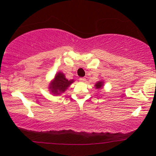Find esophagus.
<instances>
[{
  "label": "esophagus",
  "mask_w": 156,
  "mask_h": 156,
  "mask_svg": "<svg viewBox=\"0 0 156 156\" xmlns=\"http://www.w3.org/2000/svg\"><path fill=\"white\" fill-rule=\"evenodd\" d=\"M79 81H81V82H84V81H86V79L84 78H79Z\"/></svg>",
  "instance_id": "34e87169"
}]
</instances>
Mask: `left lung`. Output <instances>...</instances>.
<instances>
[{
  "instance_id": "obj_1",
  "label": "left lung",
  "mask_w": 156,
  "mask_h": 156,
  "mask_svg": "<svg viewBox=\"0 0 156 156\" xmlns=\"http://www.w3.org/2000/svg\"><path fill=\"white\" fill-rule=\"evenodd\" d=\"M103 81H98V82L96 83V84H95L96 89H100V88L103 87Z\"/></svg>"
}]
</instances>
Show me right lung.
<instances>
[{
	"mask_svg": "<svg viewBox=\"0 0 156 156\" xmlns=\"http://www.w3.org/2000/svg\"><path fill=\"white\" fill-rule=\"evenodd\" d=\"M74 82V80H69L66 79L62 72H58L56 74L55 78L49 86V89L53 93V94H61L62 93L65 92L66 90L70 86L71 84Z\"/></svg>",
	"mask_w": 156,
	"mask_h": 156,
	"instance_id": "1",
	"label": "right lung"
}]
</instances>
